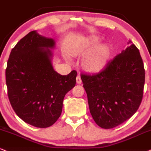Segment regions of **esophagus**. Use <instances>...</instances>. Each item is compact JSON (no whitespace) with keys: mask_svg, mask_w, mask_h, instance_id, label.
<instances>
[{"mask_svg":"<svg viewBox=\"0 0 151 151\" xmlns=\"http://www.w3.org/2000/svg\"><path fill=\"white\" fill-rule=\"evenodd\" d=\"M76 83H78V84H81V83H82V81H81V77H80L79 76H77V78H76Z\"/></svg>","mask_w":151,"mask_h":151,"instance_id":"34e87169","label":"esophagus"}]
</instances>
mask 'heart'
I'll list each match as a JSON object with an SVG mask.
<instances>
[{"label":"heart","instance_id":"1","mask_svg":"<svg viewBox=\"0 0 151 151\" xmlns=\"http://www.w3.org/2000/svg\"><path fill=\"white\" fill-rule=\"evenodd\" d=\"M100 37L92 35L84 37L70 46L69 53L73 56H84L81 65L86 72L96 74L107 67L111 56L112 49L110 44L100 43Z\"/></svg>","mask_w":151,"mask_h":151}]
</instances>
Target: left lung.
<instances>
[{
    "label": "left lung",
    "instance_id": "8db88e82",
    "mask_svg": "<svg viewBox=\"0 0 151 151\" xmlns=\"http://www.w3.org/2000/svg\"><path fill=\"white\" fill-rule=\"evenodd\" d=\"M130 46L96 75H81L94 121L111 129L127 121L139 109L143 94L145 70L137 47Z\"/></svg>",
    "mask_w": 151,
    "mask_h": 151
}]
</instances>
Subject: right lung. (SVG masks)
Masks as SVG:
<instances>
[{
	"label": "right lung",
	"instance_id": "1",
	"mask_svg": "<svg viewBox=\"0 0 151 151\" xmlns=\"http://www.w3.org/2000/svg\"><path fill=\"white\" fill-rule=\"evenodd\" d=\"M55 41L30 32L12 49L5 70L8 95L21 119L38 128L61 116L65 94L76 86L77 72L62 76L52 65Z\"/></svg>",
	"mask_w": 151,
	"mask_h": 151
}]
</instances>
